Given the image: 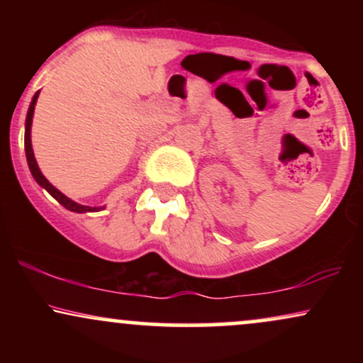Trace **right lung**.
<instances>
[{
    "instance_id": "add662e5",
    "label": "right lung",
    "mask_w": 363,
    "mask_h": 363,
    "mask_svg": "<svg viewBox=\"0 0 363 363\" xmlns=\"http://www.w3.org/2000/svg\"><path fill=\"white\" fill-rule=\"evenodd\" d=\"M37 97H39V91H37V94L34 95V99H32V104H30V107H28V112H27V121H25V155H27V162H28V167H30L32 176H34L35 181L39 182V184L43 186L49 194L54 196V198H56L57 201H60L61 205L66 208V210L77 211V213H85V211H97V208L78 205V203H74L69 198H66V196L62 194L61 191H57L56 187H54L51 182H49L48 179L43 176V172H40L39 167H37V162H35V157H34V150H32V141H30L32 118H34V109H35Z\"/></svg>"
}]
</instances>
